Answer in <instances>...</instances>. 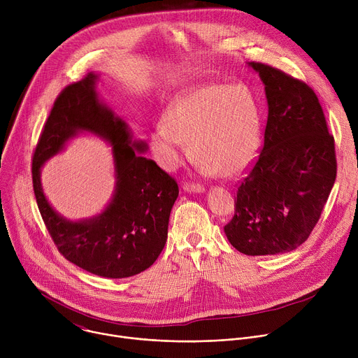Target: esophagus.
I'll return each instance as SVG.
<instances>
[{
  "instance_id": "34e87169",
  "label": "esophagus",
  "mask_w": 358,
  "mask_h": 358,
  "mask_svg": "<svg viewBox=\"0 0 358 358\" xmlns=\"http://www.w3.org/2000/svg\"><path fill=\"white\" fill-rule=\"evenodd\" d=\"M182 188H184L187 192H203V191H206V188H203V187L199 185V184H195V182H184Z\"/></svg>"
}]
</instances>
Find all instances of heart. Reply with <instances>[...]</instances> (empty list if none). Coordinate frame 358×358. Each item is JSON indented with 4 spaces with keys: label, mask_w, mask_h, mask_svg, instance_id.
Segmentation results:
<instances>
[{
    "label": "heart",
    "mask_w": 358,
    "mask_h": 358,
    "mask_svg": "<svg viewBox=\"0 0 358 358\" xmlns=\"http://www.w3.org/2000/svg\"><path fill=\"white\" fill-rule=\"evenodd\" d=\"M258 108L245 86L211 85L181 93L150 133L156 162L177 169L189 155L206 176L234 177L252 162L259 147Z\"/></svg>",
    "instance_id": "1"
}]
</instances>
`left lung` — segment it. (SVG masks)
Returning a JSON list of instances; mask_svg holds the SVG:
<instances>
[{"mask_svg":"<svg viewBox=\"0 0 358 358\" xmlns=\"http://www.w3.org/2000/svg\"><path fill=\"white\" fill-rule=\"evenodd\" d=\"M249 65L265 83L268 120L224 229L235 249L255 257L293 250L309 238L334 185L337 160L315 90L271 65Z\"/></svg>","mask_w":358,"mask_h":358,"instance_id":"1","label":"left lung"}]
</instances>
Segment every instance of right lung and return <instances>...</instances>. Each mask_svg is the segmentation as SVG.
Listing matches in <instances>:
<instances>
[{
  "label": "right lung",
  "instance_id": "right-lung-1",
  "mask_svg": "<svg viewBox=\"0 0 358 358\" xmlns=\"http://www.w3.org/2000/svg\"><path fill=\"white\" fill-rule=\"evenodd\" d=\"M96 78L87 73L58 94L34 151L32 185L45 227L64 257L93 275L122 279L145 271L159 258L178 184L156 162L140 155L147 150L144 143L131 144L124 122L99 101ZM79 129L93 131L114 144L118 184L103 215L69 223L47 203L38 170Z\"/></svg>",
  "mask_w": 358,
  "mask_h": 358
}]
</instances>
